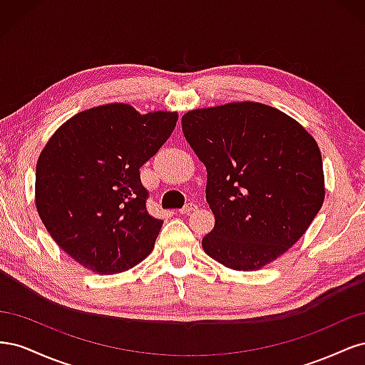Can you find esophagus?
<instances>
[{"mask_svg":"<svg viewBox=\"0 0 365 365\" xmlns=\"http://www.w3.org/2000/svg\"><path fill=\"white\" fill-rule=\"evenodd\" d=\"M196 210V204L195 202H187L181 210H180V213L181 215H190L192 212H195Z\"/></svg>","mask_w":365,"mask_h":365,"instance_id":"obj_1","label":"esophagus"}]
</instances>
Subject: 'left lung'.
<instances>
[{
  "mask_svg": "<svg viewBox=\"0 0 365 365\" xmlns=\"http://www.w3.org/2000/svg\"><path fill=\"white\" fill-rule=\"evenodd\" d=\"M182 132L207 169L210 257L236 271L260 269L304 235L323 205L324 175L317 141L298 121L239 102L189 111Z\"/></svg>",
  "mask_w": 365,
  "mask_h": 365,
  "instance_id": "left-lung-1",
  "label": "left lung"
}]
</instances>
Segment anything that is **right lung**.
I'll return each mask as SVG.
<instances>
[{
  "label": "right lung",
  "mask_w": 365,
  "mask_h": 365,
  "mask_svg": "<svg viewBox=\"0 0 365 365\" xmlns=\"http://www.w3.org/2000/svg\"><path fill=\"white\" fill-rule=\"evenodd\" d=\"M178 114L109 103L76 114L54 132L36 164L35 201L54 242L98 274L146 259L163 220L146 210L140 168L170 137Z\"/></svg>",
  "instance_id": "add662e5"
}]
</instances>
